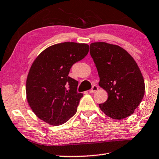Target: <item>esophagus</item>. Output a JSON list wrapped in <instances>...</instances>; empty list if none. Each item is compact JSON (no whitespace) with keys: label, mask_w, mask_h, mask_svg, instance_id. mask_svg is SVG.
<instances>
[{"label":"esophagus","mask_w":159,"mask_h":159,"mask_svg":"<svg viewBox=\"0 0 159 159\" xmlns=\"http://www.w3.org/2000/svg\"><path fill=\"white\" fill-rule=\"evenodd\" d=\"M98 89V86H97V85H93L92 89H91L89 91V93H93L94 92H96V91H97Z\"/></svg>","instance_id":"obj_1"}]
</instances>
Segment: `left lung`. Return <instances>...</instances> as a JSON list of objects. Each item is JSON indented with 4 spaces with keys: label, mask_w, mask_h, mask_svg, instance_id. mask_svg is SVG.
Instances as JSON below:
<instances>
[{
    "label": "left lung",
    "mask_w": 159,
    "mask_h": 159,
    "mask_svg": "<svg viewBox=\"0 0 159 159\" xmlns=\"http://www.w3.org/2000/svg\"><path fill=\"white\" fill-rule=\"evenodd\" d=\"M101 88L108 93L99 108L106 116L121 120L134 113L144 95V80L134 58L121 48L106 42L90 44Z\"/></svg>",
    "instance_id": "obj_1"
}]
</instances>
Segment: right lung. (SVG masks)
I'll use <instances>...</instances> for the list:
<instances>
[{
  "instance_id": "obj_1",
  "label": "right lung",
  "mask_w": 159,
  "mask_h": 159,
  "mask_svg": "<svg viewBox=\"0 0 159 159\" xmlns=\"http://www.w3.org/2000/svg\"><path fill=\"white\" fill-rule=\"evenodd\" d=\"M86 43L64 42L46 48L30 67L26 83L28 103L35 115L52 125H60L77 112L83 93L78 82L68 76L75 62L87 55Z\"/></svg>"
}]
</instances>
